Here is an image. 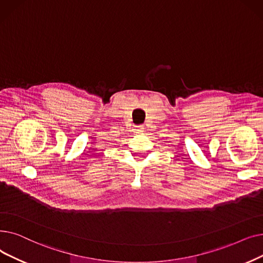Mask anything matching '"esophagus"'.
Wrapping results in <instances>:
<instances>
[{
	"label": "esophagus",
	"mask_w": 263,
	"mask_h": 263,
	"mask_svg": "<svg viewBox=\"0 0 263 263\" xmlns=\"http://www.w3.org/2000/svg\"><path fill=\"white\" fill-rule=\"evenodd\" d=\"M135 130L137 133H141V132H143V126H142V125H138V126H136Z\"/></svg>",
	"instance_id": "obj_1"
}]
</instances>
